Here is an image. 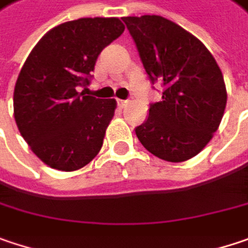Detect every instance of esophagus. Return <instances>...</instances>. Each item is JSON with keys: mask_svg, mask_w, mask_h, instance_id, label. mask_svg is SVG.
<instances>
[{"mask_svg": "<svg viewBox=\"0 0 248 248\" xmlns=\"http://www.w3.org/2000/svg\"><path fill=\"white\" fill-rule=\"evenodd\" d=\"M117 104H118L120 108H124L128 104V100H117Z\"/></svg>", "mask_w": 248, "mask_h": 248, "instance_id": "obj_1", "label": "esophagus"}]
</instances>
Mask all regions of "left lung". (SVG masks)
Wrapping results in <instances>:
<instances>
[{"label": "left lung", "mask_w": 248, "mask_h": 248, "mask_svg": "<svg viewBox=\"0 0 248 248\" xmlns=\"http://www.w3.org/2000/svg\"><path fill=\"white\" fill-rule=\"evenodd\" d=\"M152 84L164 87L148 118L135 128L155 156L184 162L198 155L219 128L227 93L220 67L198 38L159 15L124 16Z\"/></svg>", "instance_id": "8db88e82"}]
</instances>
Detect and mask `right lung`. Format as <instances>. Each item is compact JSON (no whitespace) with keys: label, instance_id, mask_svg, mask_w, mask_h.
<instances>
[{"label":"right lung","instance_id":"add662e5","mask_svg":"<svg viewBox=\"0 0 248 248\" xmlns=\"http://www.w3.org/2000/svg\"><path fill=\"white\" fill-rule=\"evenodd\" d=\"M124 32L118 18H80L50 29L24 63L14 90V117L35 155L50 168L76 170L101 150L114 98L79 93L101 50Z\"/></svg>","mask_w":248,"mask_h":248}]
</instances>
